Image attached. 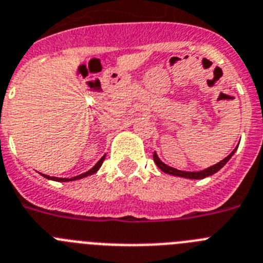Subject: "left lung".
I'll return each mask as SVG.
<instances>
[{
  "label": "left lung",
  "instance_id": "left-lung-1",
  "mask_svg": "<svg viewBox=\"0 0 263 263\" xmlns=\"http://www.w3.org/2000/svg\"><path fill=\"white\" fill-rule=\"evenodd\" d=\"M235 152H236V149H233V152H232L231 155L227 156L224 160H221L220 162H217V164L212 165V166L207 167V169L200 170V172H182V170H177V169H174V167L167 166L166 164H164V162H162V161L158 158V156L156 155V152L153 153V160H155L156 165H157V166L160 167L162 172L166 173V174H172V176L183 177V178H190V179H203V178H205V177L212 176V174H215L216 172H219V170L221 169V167H223L227 162H228L229 158L233 156V153Z\"/></svg>",
  "mask_w": 263,
  "mask_h": 263
}]
</instances>
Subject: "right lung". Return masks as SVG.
Wrapping results in <instances>:
<instances>
[{
    "mask_svg": "<svg viewBox=\"0 0 263 263\" xmlns=\"http://www.w3.org/2000/svg\"><path fill=\"white\" fill-rule=\"evenodd\" d=\"M103 160H105V156H103V157L101 158V160H99L98 162H97L96 165H94V167H91V169L89 170V172L84 173V174H80V176H77V177H73V178H58V177H49V176H44V174H42V176H43V177H46V178H48V179H52V181H58V182H68V181H76V179H81V178H84V177H87V176H91V174H94V173H96L97 170H98L99 167H101V165H102Z\"/></svg>",
    "mask_w": 263,
    "mask_h": 263,
    "instance_id": "add662e5",
    "label": "right lung"
}]
</instances>
